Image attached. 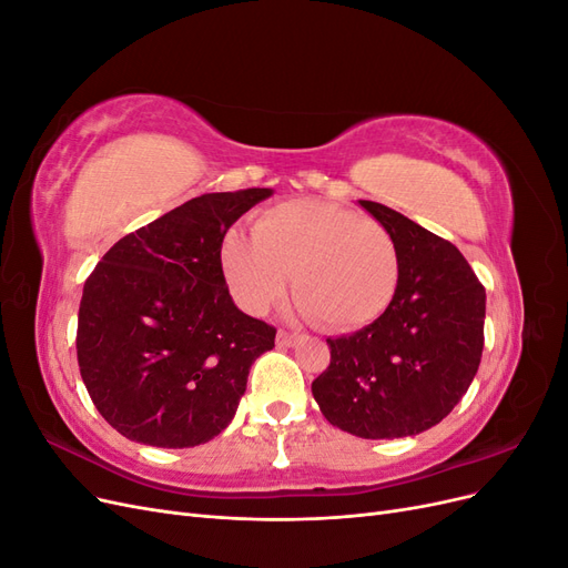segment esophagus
<instances>
[{
	"mask_svg": "<svg viewBox=\"0 0 568 568\" xmlns=\"http://www.w3.org/2000/svg\"><path fill=\"white\" fill-rule=\"evenodd\" d=\"M298 341H301V336L294 334V332H286V329H280V332H277V346H282V348L296 346Z\"/></svg>",
	"mask_w": 568,
	"mask_h": 568,
	"instance_id": "esophagus-1",
	"label": "esophagus"
}]
</instances>
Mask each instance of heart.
<instances>
[{"instance_id": "1", "label": "heart", "mask_w": 568, "mask_h": 568, "mask_svg": "<svg viewBox=\"0 0 568 568\" xmlns=\"http://www.w3.org/2000/svg\"><path fill=\"white\" fill-rule=\"evenodd\" d=\"M220 261L246 313H267L294 274L301 313L332 332L379 320L400 284L398 246L382 222L317 199L274 205L255 220L253 236L230 232Z\"/></svg>"}]
</instances>
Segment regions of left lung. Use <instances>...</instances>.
<instances>
[{
    "instance_id": "1",
    "label": "left lung",
    "mask_w": 568,
    "mask_h": 568,
    "mask_svg": "<svg viewBox=\"0 0 568 568\" xmlns=\"http://www.w3.org/2000/svg\"><path fill=\"white\" fill-rule=\"evenodd\" d=\"M359 205L398 246V294L376 322L326 338L332 359L313 395L341 432L372 440L415 436L448 417L474 382L486 288L450 242L384 203Z\"/></svg>"
}]
</instances>
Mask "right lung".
Here are the masks:
<instances>
[{"mask_svg": "<svg viewBox=\"0 0 568 568\" xmlns=\"http://www.w3.org/2000/svg\"><path fill=\"white\" fill-rule=\"evenodd\" d=\"M272 189L203 194L120 239L84 282L78 365L118 434L194 448L227 428L277 329L239 311L222 239Z\"/></svg>", "mask_w": 568, "mask_h": 568, "instance_id": "obj_1", "label": "right lung"}]
</instances>
